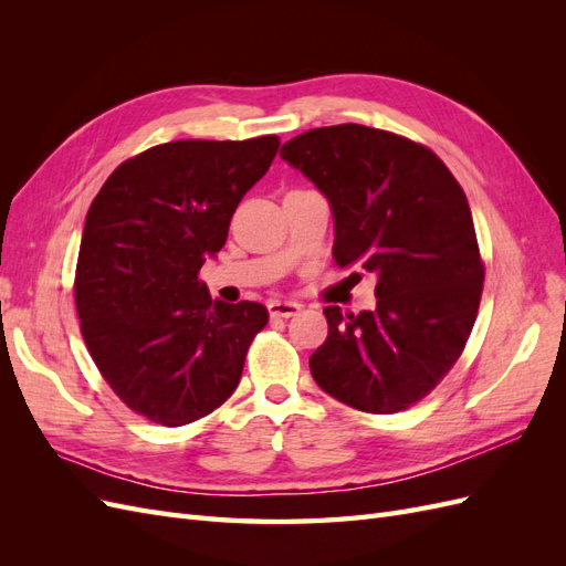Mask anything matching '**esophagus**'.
<instances>
[{"label":"esophagus","instance_id":"obj_1","mask_svg":"<svg viewBox=\"0 0 566 566\" xmlns=\"http://www.w3.org/2000/svg\"><path fill=\"white\" fill-rule=\"evenodd\" d=\"M266 306H269V314L276 318H290L302 310L300 302H290V300H271Z\"/></svg>","mask_w":566,"mask_h":566}]
</instances>
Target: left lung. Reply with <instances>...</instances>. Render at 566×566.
<instances>
[{
    "mask_svg": "<svg viewBox=\"0 0 566 566\" xmlns=\"http://www.w3.org/2000/svg\"><path fill=\"white\" fill-rule=\"evenodd\" d=\"M281 158L328 198L337 266L378 279L375 310H323L328 337L310 358L316 385L366 413L413 406L458 361L482 300L465 193L430 148L364 125L310 129Z\"/></svg>",
    "mask_w": 566,
    "mask_h": 566,
    "instance_id": "1",
    "label": "left lung"
}]
</instances>
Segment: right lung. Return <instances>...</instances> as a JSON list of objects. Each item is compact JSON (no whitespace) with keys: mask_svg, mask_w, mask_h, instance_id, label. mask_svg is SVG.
Wrapping results in <instances>:
<instances>
[{"mask_svg":"<svg viewBox=\"0 0 566 566\" xmlns=\"http://www.w3.org/2000/svg\"><path fill=\"white\" fill-rule=\"evenodd\" d=\"M279 136L153 146L101 186L84 219L75 304L113 391L165 427L212 413L241 382L269 314L212 300L198 273L224 248L238 202L276 158Z\"/></svg>","mask_w":566,"mask_h":566,"instance_id":"1","label":"right lung"}]
</instances>
